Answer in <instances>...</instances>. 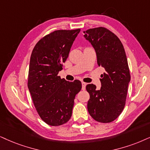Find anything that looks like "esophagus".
Masks as SVG:
<instances>
[{"label":"esophagus","instance_id":"obj_1","mask_svg":"<svg viewBox=\"0 0 150 150\" xmlns=\"http://www.w3.org/2000/svg\"><path fill=\"white\" fill-rule=\"evenodd\" d=\"M86 83L85 82H81V86H82V90H85L86 88Z\"/></svg>","mask_w":150,"mask_h":150}]
</instances>
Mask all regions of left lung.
Instances as JSON below:
<instances>
[{
  "mask_svg": "<svg viewBox=\"0 0 150 150\" xmlns=\"http://www.w3.org/2000/svg\"><path fill=\"white\" fill-rule=\"evenodd\" d=\"M84 37L93 47L99 66L105 69L102 74L101 88L89 84L87 104L89 114L100 122H111L122 113L130 81L127 59L122 43L113 33L105 28L84 31Z\"/></svg>",
  "mask_w": 150,
  "mask_h": 150,
  "instance_id": "8db88e82",
  "label": "left lung"
}]
</instances>
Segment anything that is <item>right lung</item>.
<instances>
[{
  "mask_svg": "<svg viewBox=\"0 0 150 150\" xmlns=\"http://www.w3.org/2000/svg\"><path fill=\"white\" fill-rule=\"evenodd\" d=\"M79 32H53L42 38L32 52L28 89L37 113L49 125H62L70 120L75 96L81 88L80 81L70 82L57 75Z\"/></svg>",
  "mask_w": 150,
  "mask_h": 150,
  "instance_id": "add662e5",
  "label": "right lung"
}]
</instances>
